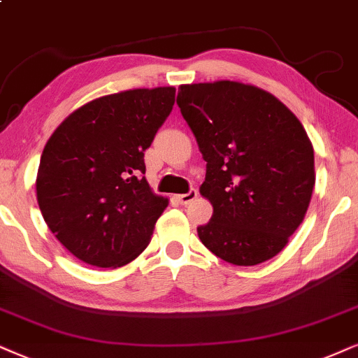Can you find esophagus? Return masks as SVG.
I'll return each mask as SVG.
<instances>
[{
	"instance_id": "esophagus-1",
	"label": "esophagus",
	"mask_w": 358,
	"mask_h": 358,
	"mask_svg": "<svg viewBox=\"0 0 358 358\" xmlns=\"http://www.w3.org/2000/svg\"><path fill=\"white\" fill-rule=\"evenodd\" d=\"M176 198H178V201L182 203V205H188V203H192L193 200H196V198H198V189L192 188L188 193L178 194V196H176Z\"/></svg>"
}]
</instances>
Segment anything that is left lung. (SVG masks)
Here are the masks:
<instances>
[{
    "mask_svg": "<svg viewBox=\"0 0 358 358\" xmlns=\"http://www.w3.org/2000/svg\"><path fill=\"white\" fill-rule=\"evenodd\" d=\"M176 103L206 162L200 193L213 216L198 226L201 243L236 266L279 255L315 185L314 148L299 119L273 94L234 80L180 85Z\"/></svg>",
    "mask_w": 358,
    "mask_h": 358,
    "instance_id": "8db88e82",
    "label": "left lung"
}]
</instances>
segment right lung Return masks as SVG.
<instances>
[{"instance_id": "obj_1", "label": "right lung", "mask_w": 358, "mask_h": 358, "mask_svg": "<svg viewBox=\"0 0 358 358\" xmlns=\"http://www.w3.org/2000/svg\"><path fill=\"white\" fill-rule=\"evenodd\" d=\"M175 87L94 99L54 130L36 178L39 210L78 259L120 268L148 246L169 198L152 192L143 153L170 115Z\"/></svg>"}]
</instances>
